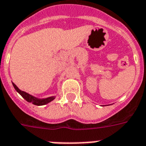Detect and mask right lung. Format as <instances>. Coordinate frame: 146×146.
I'll list each match as a JSON object with an SVG mask.
<instances>
[{"label":"right lung","mask_w":146,"mask_h":146,"mask_svg":"<svg viewBox=\"0 0 146 146\" xmlns=\"http://www.w3.org/2000/svg\"><path fill=\"white\" fill-rule=\"evenodd\" d=\"M13 86L14 87V89L17 90V92L19 94L21 95V96L24 99H26L28 102H31L33 103V104H35V105H38V106H40V105H44V104H48L49 102H50L51 101L54 99L55 98L54 96H52V97H49L47 98H43V99H38L37 98L34 97V96H31L29 94H28L27 92H25L23 91H21L20 89L18 88V87L14 84L13 83Z\"/></svg>","instance_id":"right-lung-1"}]
</instances>
